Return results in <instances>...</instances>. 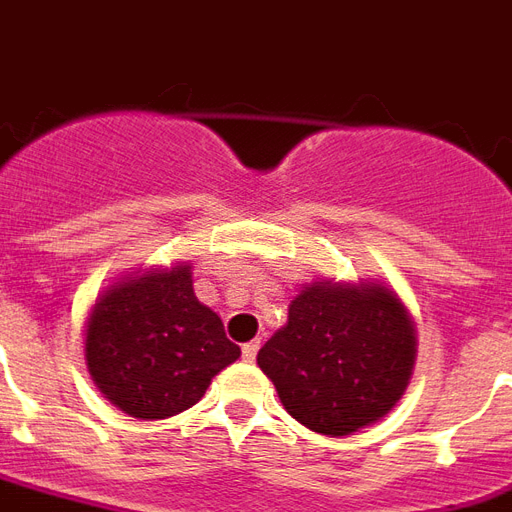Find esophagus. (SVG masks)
Returning <instances> with one entry per match:
<instances>
[{
  "label": "esophagus",
  "instance_id": "34e87169",
  "mask_svg": "<svg viewBox=\"0 0 512 512\" xmlns=\"http://www.w3.org/2000/svg\"><path fill=\"white\" fill-rule=\"evenodd\" d=\"M257 351H260V341H249L241 346V357H244L247 362H255Z\"/></svg>",
  "mask_w": 512,
  "mask_h": 512
}]
</instances>
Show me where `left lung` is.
Listing matches in <instances>:
<instances>
[{
    "instance_id": "left-lung-1",
    "label": "left lung",
    "mask_w": 512,
    "mask_h": 512,
    "mask_svg": "<svg viewBox=\"0 0 512 512\" xmlns=\"http://www.w3.org/2000/svg\"><path fill=\"white\" fill-rule=\"evenodd\" d=\"M416 333L381 284H311L279 333L257 351L292 419L322 435H351L395 408L411 378Z\"/></svg>"
}]
</instances>
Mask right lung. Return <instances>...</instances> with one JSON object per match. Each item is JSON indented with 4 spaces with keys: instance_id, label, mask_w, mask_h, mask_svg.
Wrapping results in <instances>:
<instances>
[{
    "instance_id": "right-lung-1",
    "label": "right lung",
    "mask_w": 512,
    "mask_h": 512,
    "mask_svg": "<svg viewBox=\"0 0 512 512\" xmlns=\"http://www.w3.org/2000/svg\"><path fill=\"white\" fill-rule=\"evenodd\" d=\"M239 357L222 319L195 298L190 265L115 284L96 300L85 330L93 381L134 419L187 411Z\"/></svg>"
}]
</instances>
